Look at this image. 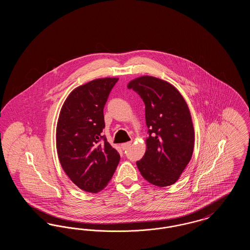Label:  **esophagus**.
Returning <instances> with one entry per match:
<instances>
[{
  "instance_id": "1",
  "label": "esophagus",
  "mask_w": 250,
  "mask_h": 250,
  "mask_svg": "<svg viewBox=\"0 0 250 250\" xmlns=\"http://www.w3.org/2000/svg\"><path fill=\"white\" fill-rule=\"evenodd\" d=\"M131 143H123L121 146H122V148H123V150H126V149H128L129 147H130Z\"/></svg>"
}]
</instances>
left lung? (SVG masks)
I'll return each mask as SVG.
<instances>
[{
    "label": "left lung",
    "instance_id": "obj_1",
    "mask_svg": "<svg viewBox=\"0 0 250 250\" xmlns=\"http://www.w3.org/2000/svg\"><path fill=\"white\" fill-rule=\"evenodd\" d=\"M142 97L149 133L146 152L137 162L143 178L164 188L173 185L190 161L194 127L190 111L178 90L151 76L137 78L127 85Z\"/></svg>",
    "mask_w": 250,
    "mask_h": 250
}]
</instances>
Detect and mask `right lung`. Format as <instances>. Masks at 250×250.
I'll return each mask as SVG.
<instances>
[{
  "label": "right lung",
  "mask_w": 250,
  "mask_h": 250,
  "mask_svg": "<svg viewBox=\"0 0 250 250\" xmlns=\"http://www.w3.org/2000/svg\"><path fill=\"white\" fill-rule=\"evenodd\" d=\"M117 82V78L96 79L77 87L60 111L56 148L61 166L78 188L87 192L102 190L119 164V153L101 136L104 106Z\"/></svg>",
  "instance_id": "right-lung-1"
}]
</instances>
